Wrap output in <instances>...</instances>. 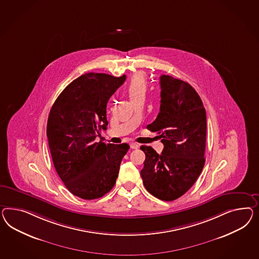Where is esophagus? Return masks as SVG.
Returning <instances> with one entry per match:
<instances>
[{"label":"esophagus","mask_w":259,"mask_h":259,"mask_svg":"<svg viewBox=\"0 0 259 259\" xmlns=\"http://www.w3.org/2000/svg\"><path fill=\"white\" fill-rule=\"evenodd\" d=\"M130 147H131V149H138L140 146H139L137 143H131V144H130Z\"/></svg>","instance_id":"esophagus-1"}]
</instances>
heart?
Here are the masks:
<instances>
[{"label":"heart","instance_id":"1","mask_svg":"<svg viewBox=\"0 0 259 259\" xmlns=\"http://www.w3.org/2000/svg\"><path fill=\"white\" fill-rule=\"evenodd\" d=\"M147 91V83L143 73L139 72L135 74L127 85V92L131 100L139 96H145Z\"/></svg>","mask_w":259,"mask_h":259}]
</instances>
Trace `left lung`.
Instances as JSON below:
<instances>
[{"mask_svg": "<svg viewBox=\"0 0 259 259\" xmlns=\"http://www.w3.org/2000/svg\"><path fill=\"white\" fill-rule=\"evenodd\" d=\"M160 110L147 129L159 134L164 145L160 154L151 146L140 171L145 189L163 201L184 195L204 166L206 114L203 102L187 82L161 75Z\"/></svg>", "mask_w": 259, "mask_h": 259, "instance_id": "obj_1", "label": "left lung"}]
</instances>
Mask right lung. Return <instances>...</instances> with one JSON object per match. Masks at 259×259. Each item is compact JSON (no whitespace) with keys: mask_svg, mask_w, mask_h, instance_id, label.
<instances>
[{"mask_svg":"<svg viewBox=\"0 0 259 259\" xmlns=\"http://www.w3.org/2000/svg\"><path fill=\"white\" fill-rule=\"evenodd\" d=\"M125 75L89 72L73 80L50 111L47 137L57 175L73 195L98 199L115 186L126 143L95 142L106 130V105Z\"/></svg>","mask_w":259,"mask_h":259,"instance_id":"1","label":"right lung"}]
</instances>
